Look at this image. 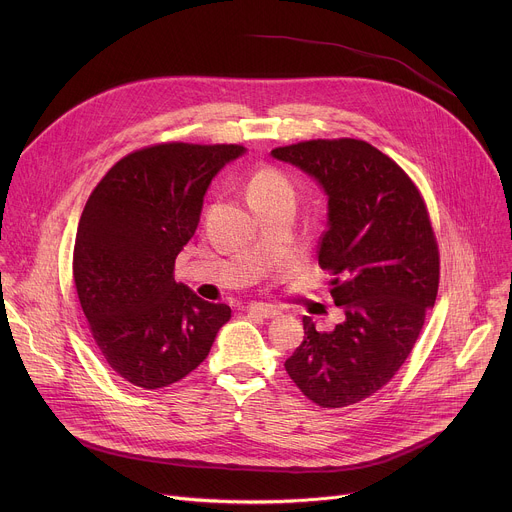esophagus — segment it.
<instances>
[{"instance_id":"obj_1","label":"esophagus","mask_w":512,"mask_h":512,"mask_svg":"<svg viewBox=\"0 0 512 512\" xmlns=\"http://www.w3.org/2000/svg\"><path fill=\"white\" fill-rule=\"evenodd\" d=\"M247 312L253 314V316H259V318H275V316H279V310L275 306H269V304H249Z\"/></svg>"}]
</instances>
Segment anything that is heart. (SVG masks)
<instances>
[{"label": "heart", "instance_id": "obj_1", "mask_svg": "<svg viewBox=\"0 0 512 512\" xmlns=\"http://www.w3.org/2000/svg\"><path fill=\"white\" fill-rule=\"evenodd\" d=\"M249 200H265L275 196H294V186L277 170L263 168L249 180Z\"/></svg>", "mask_w": 512, "mask_h": 512}]
</instances>
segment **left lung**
<instances>
[{
  "label": "left lung",
  "instance_id": "8db88e82",
  "mask_svg": "<svg viewBox=\"0 0 512 512\" xmlns=\"http://www.w3.org/2000/svg\"><path fill=\"white\" fill-rule=\"evenodd\" d=\"M271 156L314 176L328 194L318 265L344 322L304 340L285 371L316 405L348 407L383 389L403 367L440 285V251L419 188L375 145L310 139Z\"/></svg>",
  "mask_w": 512,
  "mask_h": 512
}]
</instances>
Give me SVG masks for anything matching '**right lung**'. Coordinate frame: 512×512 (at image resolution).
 Listing matches in <instances>:
<instances>
[{"label": "right lung", "instance_id": "add662e5", "mask_svg": "<svg viewBox=\"0 0 512 512\" xmlns=\"http://www.w3.org/2000/svg\"><path fill=\"white\" fill-rule=\"evenodd\" d=\"M245 152L237 143L148 145L121 158L81 214L72 277L89 330L109 367L141 389L190 375L231 320L227 304L176 283L210 180Z\"/></svg>", "mask_w": 512, "mask_h": 512}]
</instances>
